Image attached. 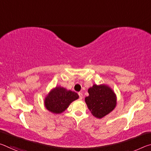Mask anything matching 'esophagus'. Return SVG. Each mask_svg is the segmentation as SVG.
<instances>
[{
	"instance_id": "34e87169",
	"label": "esophagus",
	"mask_w": 151,
	"mask_h": 151,
	"mask_svg": "<svg viewBox=\"0 0 151 151\" xmlns=\"http://www.w3.org/2000/svg\"><path fill=\"white\" fill-rule=\"evenodd\" d=\"M78 96H79V98H80V99H83V94L82 93H78Z\"/></svg>"
}]
</instances>
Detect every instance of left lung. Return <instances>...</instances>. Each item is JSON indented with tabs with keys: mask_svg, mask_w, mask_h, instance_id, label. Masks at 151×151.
<instances>
[{
	"mask_svg": "<svg viewBox=\"0 0 151 151\" xmlns=\"http://www.w3.org/2000/svg\"><path fill=\"white\" fill-rule=\"evenodd\" d=\"M85 103L92 114L101 119L109 114L116 105V96L111 87L105 85H94L89 88Z\"/></svg>",
	"mask_w": 151,
	"mask_h": 151,
	"instance_id": "left-lung-1",
	"label": "left lung"
}]
</instances>
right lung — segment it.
I'll return each instance as SVG.
<instances>
[{"label": "right lung", "instance_id": "obj_1", "mask_svg": "<svg viewBox=\"0 0 151 151\" xmlns=\"http://www.w3.org/2000/svg\"><path fill=\"white\" fill-rule=\"evenodd\" d=\"M75 92L57 86L50 91L45 99V106L48 111L54 114H59L65 111L73 101L78 99Z\"/></svg>", "mask_w": 151, "mask_h": 151}]
</instances>
